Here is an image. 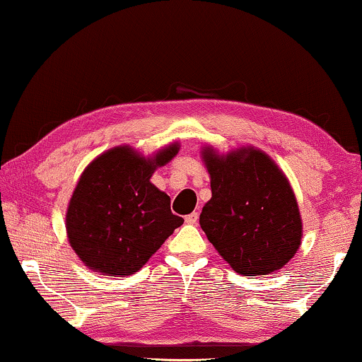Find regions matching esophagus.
Instances as JSON below:
<instances>
[{"instance_id": "esophagus-1", "label": "esophagus", "mask_w": 362, "mask_h": 362, "mask_svg": "<svg viewBox=\"0 0 362 362\" xmlns=\"http://www.w3.org/2000/svg\"><path fill=\"white\" fill-rule=\"evenodd\" d=\"M185 223L187 224H197L198 223V213H192V214H188V216H185Z\"/></svg>"}]
</instances>
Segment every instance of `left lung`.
I'll list each match as a JSON object with an SVG mask.
<instances>
[{
	"instance_id": "left-lung-1",
	"label": "left lung",
	"mask_w": 362,
	"mask_h": 362,
	"mask_svg": "<svg viewBox=\"0 0 362 362\" xmlns=\"http://www.w3.org/2000/svg\"><path fill=\"white\" fill-rule=\"evenodd\" d=\"M202 156L211 177V199L199 214L208 240L244 276L283 268L302 239L299 206L283 170L249 146L228 154L208 146Z\"/></svg>"
}]
</instances>
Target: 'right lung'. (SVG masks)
<instances>
[{
    "label": "right lung",
    "mask_w": 362,
    "mask_h": 362,
    "mask_svg": "<svg viewBox=\"0 0 362 362\" xmlns=\"http://www.w3.org/2000/svg\"><path fill=\"white\" fill-rule=\"evenodd\" d=\"M179 153L172 143L144 158L129 146L105 151L86 167L66 211L69 245L86 267L107 276L136 273L177 228L170 198L151 175Z\"/></svg>",
    "instance_id": "1"
}]
</instances>
